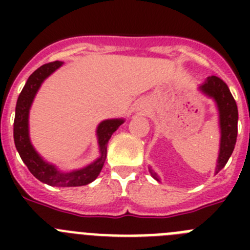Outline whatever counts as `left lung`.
<instances>
[{"instance_id":"obj_1","label":"left lung","mask_w":250,"mask_h":250,"mask_svg":"<svg viewBox=\"0 0 250 250\" xmlns=\"http://www.w3.org/2000/svg\"><path fill=\"white\" fill-rule=\"evenodd\" d=\"M199 90L208 95L209 98L214 99L216 103V107L219 111V124H220V149L218 155V164H216L215 174H218L225 164L228 163L233 152L238 135V107L237 103L234 100L230 90L227 83L216 76H209L200 85ZM150 173L159 182V178L155 173Z\"/></svg>"}]
</instances>
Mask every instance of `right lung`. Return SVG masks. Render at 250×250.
I'll list each match as a JSON object with an SVG mask.
<instances>
[{"mask_svg":"<svg viewBox=\"0 0 250 250\" xmlns=\"http://www.w3.org/2000/svg\"><path fill=\"white\" fill-rule=\"evenodd\" d=\"M61 65H62L61 61L45 63L30 75L17 99L16 114H15V123H13V139H15V145L22 161L28 167L31 174L39 179L40 182L51 185V187H81V185L90 184L98 178L105 163L107 143L112 134L124 123V119H111V120H104L103 123H100L96 130L99 147H100V158L96 159L92 164L80 170L70 171V173H61L55 165L46 163L31 144L30 136H28V112L41 83Z\"/></svg>","mask_w":250,"mask_h":250,"instance_id":"add662e5","label":"right lung"}]
</instances>
